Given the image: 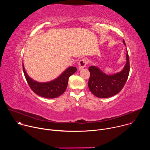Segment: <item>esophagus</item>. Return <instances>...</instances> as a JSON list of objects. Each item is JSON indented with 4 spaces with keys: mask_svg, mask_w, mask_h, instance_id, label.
I'll return each mask as SVG.
<instances>
[{
    "mask_svg": "<svg viewBox=\"0 0 150 150\" xmlns=\"http://www.w3.org/2000/svg\"><path fill=\"white\" fill-rule=\"evenodd\" d=\"M87 63V60L85 59H82L81 60H80L78 62V68L79 70L82 69L83 68H84L86 66Z\"/></svg>",
    "mask_w": 150,
    "mask_h": 150,
    "instance_id": "esophagus-1",
    "label": "esophagus"
}]
</instances>
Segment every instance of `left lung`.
<instances>
[{
    "label": "left lung",
    "mask_w": 150,
    "mask_h": 150,
    "mask_svg": "<svg viewBox=\"0 0 150 150\" xmlns=\"http://www.w3.org/2000/svg\"><path fill=\"white\" fill-rule=\"evenodd\" d=\"M123 44L126 43L123 40ZM126 62L123 69L115 74L107 75L99 68L91 66L88 70L90 77L88 81V88L90 91L98 98H109L119 93L127 79L129 74V59L126 51Z\"/></svg>",
    "instance_id": "8db88e82"
}]
</instances>
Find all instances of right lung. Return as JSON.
<instances>
[{
  "instance_id": "1",
  "label": "right lung",
  "mask_w": 150,
  "mask_h": 150,
  "mask_svg": "<svg viewBox=\"0 0 150 150\" xmlns=\"http://www.w3.org/2000/svg\"><path fill=\"white\" fill-rule=\"evenodd\" d=\"M23 71L31 89L37 95L47 98H54L65 91L70 76L76 71L74 67L68 68L59 76L47 82H39L31 78L26 72L23 63Z\"/></svg>"
}]
</instances>
